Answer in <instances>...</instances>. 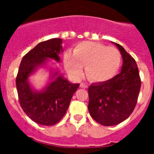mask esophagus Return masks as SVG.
Masks as SVG:
<instances>
[{"label":"esophagus","instance_id":"1","mask_svg":"<svg viewBox=\"0 0 154 154\" xmlns=\"http://www.w3.org/2000/svg\"><path fill=\"white\" fill-rule=\"evenodd\" d=\"M80 87H81V88H88V86H87L86 84H85V83H80Z\"/></svg>","mask_w":154,"mask_h":154}]
</instances>
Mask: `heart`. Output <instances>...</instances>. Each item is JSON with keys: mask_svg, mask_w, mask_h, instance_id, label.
Returning a JSON list of instances; mask_svg holds the SVG:
<instances>
[{"mask_svg": "<svg viewBox=\"0 0 154 154\" xmlns=\"http://www.w3.org/2000/svg\"><path fill=\"white\" fill-rule=\"evenodd\" d=\"M64 60L68 72L75 78L83 76V66H86V75L91 81L105 82L117 74L121 55L113 47L85 42L76 46L73 54L67 53Z\"/></svg>", "mask_w": 154, "mask_h": 154, "instance_id": "obj_1", "label": "heart"}]
</instances>
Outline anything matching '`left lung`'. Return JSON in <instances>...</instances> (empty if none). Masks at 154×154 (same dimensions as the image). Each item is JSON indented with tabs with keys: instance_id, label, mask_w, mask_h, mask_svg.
I'll return each mask as SVG.
<instances>
[{
	"instance_id": "obj_1",
	"label": "left lung",
	"mask_w": 154,
	"mask_h": 154,
	"mask_svg": "<svg viewBox=\"0 0 154 154\" xmlns=\"http://www.w3.org/2000/svg\"><path fill=\"white\" fill-rule=\"evenodd\" d=\"M123 59L120 74L103 83L88 87V109L90 116L103 126H113L126 120L137 103L141 79L136 60L120 45Z\"/></svg>"
}]
</instances>
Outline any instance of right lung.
Segmentation results:
<instances>
[{
    "mask_svg": "<svg viewBox=\"0 0 154 154\" xmlns=\"http://www.w3.org/2000/svg\"><path fill=\"white\" fill-rule=\"evenodd\" d=\"M63 40L51 38L38 43L22 58L16 77V88L19 103L28 117L35 123L51 126L58 123L65 116L74 93L80 84H72L61 75L54 73L55 80L40 91L32 90L28 77L48 58L60 62L63 52Z\"/></svg>",
    "mask_w": 154,
    "mask_h": 154,
    "instance_id": "right-lung-1",
    "label": "right lung"
}]
</instances>
